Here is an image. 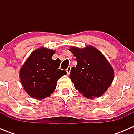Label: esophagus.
<instances>
[{"label": "esophagus", "mask_w": 134, "mask_h": 134, "mask_svg": "<svg viewBox=\"0 0 134 134\" xmlns=\"http://www.w3.org/2000/svg\"><path fill=\"white\" fill-rule=\"evenodd\" d=\"M71 68H72V67H71V66H68V68H67V69H66V72H67V74H70Z\"/></svg>", "instance_id": "1"}]
</instances>
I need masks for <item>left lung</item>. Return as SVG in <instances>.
Here are the masks:
<instances>
[{
	"mask_svg": "<svg viewBox=\"0 0 134 134\" xmlns=\"http://www.w3.org/2000/svg\"><path fill=\"white\" fill-rule=\"evenodd\" d=\"M69 50L77 62L70 73L76 89L90 99L103 94L114 77L113 69L107 59L93 46L83 49L72 47Z\"/></svg>",
	"mask_w": 134,
	"mask_h": 134,
	"instance_id": "8db88e82",
	"label": "left lung"
}]
</instances>
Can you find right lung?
I'll use <instances>...</instances> for the list:
<instances>
[{
  "instance_id": "add662e5",
  "label": "right lung",
  "mask_w": 134,
  "mask_h": 134,
  "mask_svg": "<svg viewBox=\"0 0 134 134\" xmlns=\"http://www.w3.org/2000/svg\"><path fill=\"white\" fill-rule=\"evenodd\" d=\"M55 51L40 48L31 53L20 70L21 82L31 97L42 99L48 97L56 87L57 82L66 74L59 69L60 60H54Z\"/></svg>"
}]
</instances>
